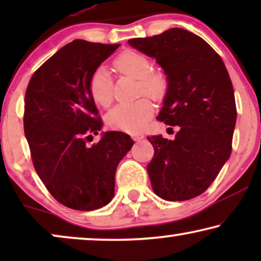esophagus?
Segmentation results:
<instances>
[{
	"instance_id": "1",
	"label": "esophagus",
	"mask_w": 261,
	"mask_h": 261,
	"mask_svg": "<svg viewBox=\"0 0 261 261\" xmlns=\"http://www.w3.org/2000/svg\"><path fill=\"white\" fill-rule=\"evenodd\" d=\"M132 138H133L134 141H140V140H142V139H144V135H142V134H133V135H132Z\"/></svg>"
}]
</instances>
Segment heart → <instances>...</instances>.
<instances>
[{"instance_id": "b5f03b06", "label": "heart", "mask_w": 261, "mask_h": 261, "mask_svg": "<svg viewBox=\"0 0 261 261\" xmlns=\"http://www.w3.org/2000/svg\"><path fill=\"white\" fill-rule=\"evenodd\" d=\"M116 70L139 80V90L149 97L159 99L166 91V81L160 73L152 72V64L145 55L126 51L114 62ZM89 91L94 101L101 107L113 102L114 92L112 76L106 66L96 69L89 80ZM153 114V106L148 98H140L132 103H121L114 107L107 115L109 126L115 129L138 133L146 126Z\"/></svg>"}]
</instances>
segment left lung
Returning <instances> with one entry per match:
<instances>
[{
    "label": "left lung",
    "mask_w": 261,
    "mask_h": 261,
    "mask_svg": "<svg viewBox=\"0 0 261 261\" xmlns=\"http://www.w3.org/2000/svg\"><path fill=\"white\" fill-rule=\"evenodd\" d=\"M128 44L163 67L167 90L156 119L179 127L173 140L147 138L154 147L152 189L166 201H188L209 188L230 156L237 107L229 73L212 46L183 28Z\"/></svg>",
    "instance_id": "left-lung-1"
}]
</instances>
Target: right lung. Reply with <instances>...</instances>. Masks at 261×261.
I'll list each match as a JSON object with an SVG mask.
<instances>
[{
    "instance_id": "add662e5",
    "label": "right lung",
    "mask_w": 261,
    "mask_h": 261,
    "mask_svg": "<svg viewBox=\"0 0 261 261\" xmlns=\"http://www.w3.org/2000/svg\"><path fill=\"white\" fill-rule=\"evenodd\" d=\"M119 46L73 40L46 60L28 83L23 128L34 169L49 194L67 208L90 212L108 204L117 165L134 145L122 132H106L97 144L87 145L103 124L89 80Z\"/></svg>"
}]
</instances>
